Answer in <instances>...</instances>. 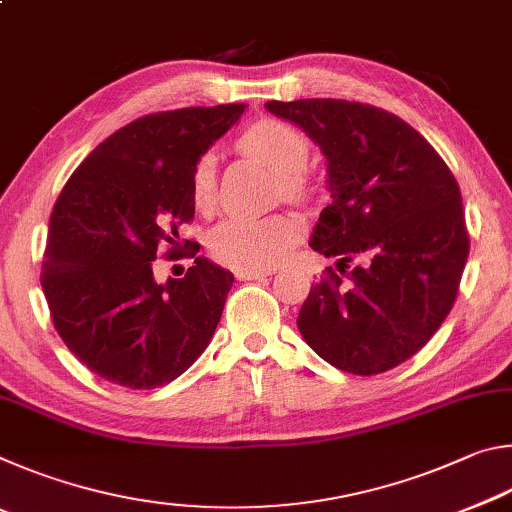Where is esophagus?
<instances>
[{
  "mask_svg": "<svg viewBox=\"0 0 512 512\" xmlns=\"http://www.w3.org/2000/svg\"><path fill=\"white\" fill-rule=\"evenodd\" d=\"M235 275L239 280H264L266 275H271V271H237Z\"/></svg>",
  "mask_w": 512,
  "mask_h": 512,
  "instance_id": "obj_1",
  "label": "esophagus"
}]
</instances>
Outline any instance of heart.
I'll list each match as a JSON object with an SVG mask.
<instances>
[{
	"instance_id": "1",
	"label": "heart",
	"mask_w": 512,
	"mask_h": 512,
	"mask_svg": "<svg viewBox=\"0 0 512 512\" xmlns=\"http://www.w3.org/2000/svg\"><path fill=\"white\" fill-rule=\"evenodd\" d=\"M239 146L277 176L289 196L302 198L311 192L302 173L309 162V142L298 128L284 121H257L239 137ZM189 192L196 210H210L216 198V155L205 153L196 160L189 178ZM300 237V223L289 214L230 216L216 225L210 237L212 255L237 271H268L289 255Z\"/></svg>"
}]
</instances>
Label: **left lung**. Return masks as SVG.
<instances>
[{"mask_svg":"<svg viewBox=\"0 0 512 512\" xmlns=\"http://www.w3.org/2000/svg\"><path fill=\"white\" fill-rule=\"evenodd\" d=\"M327 160L332 201L309 246L339 257L298 329L318 357L379 375L422 350L454 307L470 253L461 189L436 149L393 112L343 99L268 101ZM352 258L362 264L348 272Z\"/></svg>","mask_w":512,"mask_h":512,"instance_id":"8db88e82","label":"left lung"}]
</instances>
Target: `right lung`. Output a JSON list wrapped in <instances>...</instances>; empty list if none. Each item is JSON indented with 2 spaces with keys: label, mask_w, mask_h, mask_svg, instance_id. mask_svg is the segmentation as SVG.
Instances as JSON below:
<instances>
[{
  "label": "right lung",
  "mask_w": 512,
  "mask_h": 512,
  "mask_svg": "<svg viewBox=\"0 0 512 512\" xmlns=\"http://www.w3.org/2000/svg\"><path fill=\"white\" fill-rule=\"evenodd\" d=\"M244 103L153 112L103 140L67 180L49 219L42 291L74 357L112 384H169L210 345L235 275L180 239L194 219L196 160ZM194 256L158 285L152 262Z\"/></svg>",
  "instance_id": "1"
}]
</instances>
